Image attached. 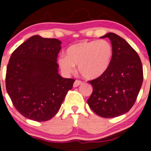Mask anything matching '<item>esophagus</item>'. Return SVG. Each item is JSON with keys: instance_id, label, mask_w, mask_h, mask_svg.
<instances>
[{"instance_id": "34e87169", "label": "esophagus", "mask_w": 151, "mask_h": 151, "mask_svg": "<svg viewBox=\"0 0 151 151\" xmlns=\"http://www.w3.org/2000/svg\"><path fill=\"white\" fill-rule=\"evenodd\" d=\"M82 83V81L80 80H76L75 82H74L73 83V87H77V86H78L79 85L81 84Z\"/></svg>"}]
</instances>
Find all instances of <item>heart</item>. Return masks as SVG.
I'll use <instances>...</instances> for the list:
<instances>
[{"instance_id":"obj_1","label":"heart","mask_w":151,"mask_h":151,"mask_svg":"<svg viewBox=\"0 0 151 151\" xmlns=\"http://www.w3.org/2000/svg\"><path fill=\"white\" fill-rule=\"evenodd\" d=\"M114 56L111 43L105 40L81 42L70 46L66 56H61L58 64L62 72L70 75L78 65L80 74L86 79H95L110 68Z\"/></svg>"}]
</instances>
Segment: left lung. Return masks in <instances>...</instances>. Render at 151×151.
<instances>
[{
	"mask_svg": "<svg viewBox=\"0 0 151 151\" xmlns=\"http://www.w3.org/2000/svg\"><path fill=\"white\" fill-rule=\"evenodd\" d=\"M109 38L114 50L112 62L101 77L89 81L93 91L87 100L96 114L111 118L128 112L135 104L143 81L142 62L136 50L114 33L101 38Z\"/></svg>",
	"mask_w": 151,
	"mask_h": 151,
	"instance_id": "8db88e82",
	"label": "left lung"
}]
</instances>
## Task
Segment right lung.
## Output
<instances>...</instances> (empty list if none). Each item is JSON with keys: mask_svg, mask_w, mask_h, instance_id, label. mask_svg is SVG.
Returning <instances> with one entry per match:
<instances>
[{"mask_svg": "<svg viewBox=\"0 0 151 151\" xmlns=\"http://www.w3.org/2000/svg\"><path fill=\"white\" fill-rule=\"evenodd\" d=\"M61 42L35 35L14 50L6 74V88L16 109L37 122L50 120L75 80L58 73Z\"/></svg>", "mask_w": 151, "mask_h": 151, "instance_id": "right-lung-1", "label": "right lung"}]
</instances>
